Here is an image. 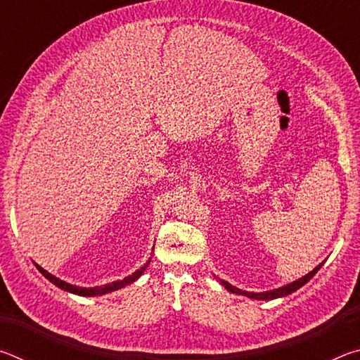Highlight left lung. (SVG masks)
<instances>
[{
	"mask_svg": "<svg viewBox=\"0 0 360 360\" xmlns=\"http://www.w3.org/2000/svg\"><path fill=\"white\" fill-rule=\"evenodd\" d=\"M322 264H324V262H322ZM322 264H319L318 266H316L313 271H309L308 275H304V276H302L300 279H297V281L290 283V284H288V285H283V288L275 289V290H266V292H246V290H241V289H238V288H235V285L229 284L227 281H221V284H222L224 288L227 289V290L233 292V294L246 295V297H249V298H255V300H273V298L285 297V295L292 294V292H295L297 289H300L302 285L307 284V283L309 281V279H311V278L316 275V273H318V270L322 266Z\"/></svg>",
	"mask_w": 360,
	"mask_h": 360,
	"instance_id": "obj_1",
	"label": "left lung"
}]
</instances>
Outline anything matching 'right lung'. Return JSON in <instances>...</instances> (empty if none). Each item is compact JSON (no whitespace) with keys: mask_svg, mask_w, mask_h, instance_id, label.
I'll use <instances>...</instances> for the list:
<instances>
[{"mask_svg":"<svg viewBox=\"0 0 360 360\" xmlns=\"http://www.w3.org/2000/svg\"><path fill=\"white\" fill-rule=\"evenodd\" d=\"M149 262H150V260H149ZM149 262H148V264H146L144 266L139 268V270H136V271L133 273V275H130V276H127V278H124V279H119V281H114V283H111V284L96 285V288H79V285H72V284H70V283L62 281V279H58L57 276L51 275V273L46 271L44 268L39 266L38 264H34V265H36V268H38V270L42 273V275H44L52 284H56L57 288L63 289V290H66V292H71V294L82 295V297H95V295H105V294H109V292H114V290H117V289L125 288L127 284L135 283L136 279L143 275V271L146 270V266L149 265Z\"/></svg>","mask_w":360,"mask_h":360,"instance_id":"obj_1","label":"right lung"}]
</instances>
